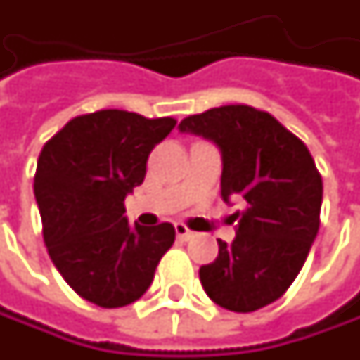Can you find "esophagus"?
I'll return each mask as SVG.
<instances>
[{
  "label": "esophagus",
  "mask_w": 360,
  "mask_h": 360,
  "mask_svg": "<svg viewBox=\"0 0 360 360\" xmlns=\"http://www.w3.org/2000/svg\"><path fill=\"white\" fill-rule=\"evenodd\" d=\"M174 229H176V236H178L180 240H188V238L192 236V232H190L184 224H176Z\"/></svg>",
  "instance_id": "1"
}]
</instances>
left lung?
<instances>
[{"mask_svg":"<svg viewBox=\"0 0 360 360\" xmlns=\"http://www.w3.org/2000/svg\"><path fill=\"white\" fill-rule=\"evenodd\" d=\"M220 150L222 200H238L236 236L218 240L214 262L200 283L218 307L252 312L286 292L302 269L321 226L323 180L311 152L266 112L220 105L180 122Z\"/></svg>","mask_w":360,"mask_h":360,"instance_id":"1","label":"left lung"}]
</instances>
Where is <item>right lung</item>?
Instances as JSON below:
<instances>
[{
    "instance_id": "1",
    "label": "right lung",
    "mask_w": 360,
    "mask_h": 360,
    "mask_svg": "<svg viewBox=\"0 0 360 360\" xmlns=\"http://www.w3.org/2000/svg\"><path fill=\"white\" fill-rule=\"evenodd\" d=\"M174 126V118L100 110L70 120L39 154L34 194L49 258L79 297L102 309L142 297L174 244L170 222L131 226L124 214L150 152Z\"/></svg>"
}]
</instances>
